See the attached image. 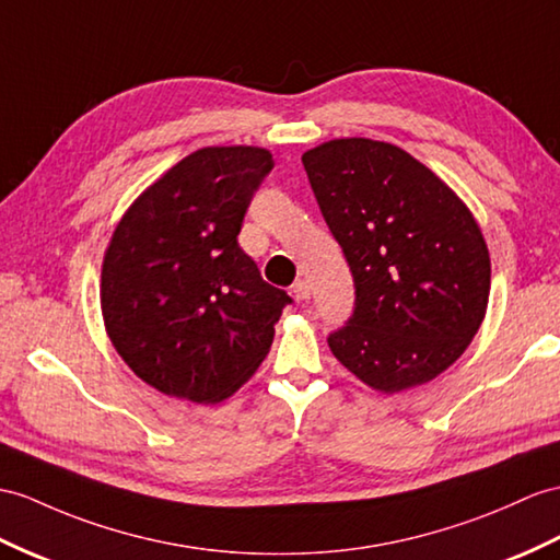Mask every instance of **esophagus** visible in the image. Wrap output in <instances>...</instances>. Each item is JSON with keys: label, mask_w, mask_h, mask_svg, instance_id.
<instances>
[{"label": "esophagus", "mask_w": 560, "mask_h": 560, "mask_svg": "<svg viewBox=\"0 0 560 560\" xmlns=\"http://www.w3.org/2000/svg\"><path fill=\"white\" fill-rule=\"evenodd\" d=\"M292 294H294L296 302H306V299L311 296V284L306 280H296L292 284Z\"/></svg>", "instance_id": "34e87169"}]
</instances>
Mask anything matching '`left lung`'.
Listing matches in <instances>:
<instances>
[{"instance_id":"obj_1","label":"left lung","mask_w":560,"mask_h":560,"mask_svg":"<svg viewBox=\"0 0 560 560\" xmlns=\"http://www.w3.org/2000/svg\"><path fill=\"white\" fill-rule=\"evenodd\" d=\"M302 161L357 288L353 316L327 337L335 359L383 394L430 383L487 313L492 264L475 215L397 144L342 138Z\"/></svg>"}]
</instances>
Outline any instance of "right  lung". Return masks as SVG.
<instances>
[{
    "mask_svg": "<svg viewBox=\"0 0 560 560\" xmlns=\"http://www.w3.org/2000/svg\"><path fill=\"white\" fill-rule=\"evenodd\" d=\"M272 168L261 147L197 149L130 203L102 264V318L149 387L192 404L235 394L268 357L292 299L268 284L237 235Z\"/></svg>",
    "mask_w": 560,
    "mask_h": 560,
    "instance_id": "1",
    "label": "right lung"
}]
</instances>
